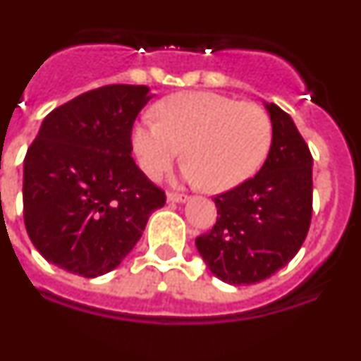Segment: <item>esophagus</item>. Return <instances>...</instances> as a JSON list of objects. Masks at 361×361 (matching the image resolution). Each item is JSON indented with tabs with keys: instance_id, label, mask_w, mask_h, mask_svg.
Returning a JSON list of instances; mask_svg holds the SVG:
<instances>
[{
	"instance_id": "obj_1",
	"label": "esophagus",
	"mask_w": 361,
	"mask_h": 361,
	"mask_svg": "<svg viewBox=\"0 0 361 361\" xmlns=\"http://www.w3.org/2000/svg\"><path fill=\"white\" fill-rule=\"evenodd\" d=\"M187 195H181V194H174V192H169V194H167V201L169 202H187Z\"/></svg>"
}]
</instances>
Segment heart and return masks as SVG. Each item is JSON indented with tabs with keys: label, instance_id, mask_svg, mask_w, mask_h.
<instances>
[{
	"label": "heart",
	"instance_id": "heart-1",
	"mask_svg": "<svg viewBox=\"0 0 361 361\" xmlns=\"http://www.w3.org/2000/svg\"><path fill=\"white\" fill-rule=\"evenodd\" d=\"M155 114L132 130L139 166L152 180L162 178L185 149L181 178L220 194L254 176L271 146V121L257 104L180 92L159 102Z\"/></svg>",
	"mask_w": 361,
	"mask_h": 361
}]
</instances>
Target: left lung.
<instances>
[{
	"mask_svg": "<svg viewBox=\"0 0 361 361\" xmlns=\"http://www.w3.org/2000/svg\"><path fill=\"white\" fill-rule=\"evenodd\" d=\"M271 146L254 178L216 195V224L195 240L208 269L231 286L255 284L284 268L312 216V155L295 121L275 104Z\"/></svg>",
	"mask_w": 361,
	"mask_h": 361,
	"instance_id": "obj_1",
	"label": "left lung"
}]
</instances>
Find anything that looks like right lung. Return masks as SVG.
<instances>
[{"label": "right lung", "instance_id": "1", "mask_svg": "<svg viewBox=\"0 0 361 361\" xmlns=\"http://www.w3.org/2000/svg\"><path fill=\"white\" fill-rule=\"evenodd\" d=\"M148 86L82 93L42 121L24 159V224L31 243L65 271L95 279L120 266L166 195L132 159V125Z\"/></svg>", "mask_w": 361, "mask_h": 361}]
</instances>
